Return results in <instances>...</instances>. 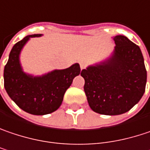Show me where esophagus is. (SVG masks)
<instances>
[{"label": "esophagus", "mask_w": 150, "mask_h": 150, "mask_svg": "<svg viewBox=\"0 0 150 150\" xmlns=\"http://www.w3.org/2000/svg\"><path fill=\"white\" fill-rule=\"evenodd\" d=\"M86 64L85 62H83V61H82V62H81V63H80V67H81V69H85V68H86Z\"/></svg>", "instance_id": "1"}]
</instances>
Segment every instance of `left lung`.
<instances>
[{
	"instance_id": "left-lung-1",
	"label": "left lung",
	"mask_w": 150,
	"mask_h": 150,
	"mask_svg": "<svg viewBox=\"0 0 150 150\" xmlns=\"http://www.w3.org/2000/svg\"><path fill=\"white\" fill-rule=\"evenodd\" d=\"M113 39L115 47L111 56L81 73L90 108L106 115H121L131 110L142 98L147 81L139 47L124 35Z\"/></svg>"
}]
</instances>
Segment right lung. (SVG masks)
Returning a JSON list of instances; mask_svg holds the SVG:
<instances>
[{"instance_id": "add662e5", "label": "right lung", "mask_w": 150, "mask_h": 150, "mask_svg": "<svg viewBox=\"0 0 150 150\" xmlns=\"http://www.w3.org/2000/svg\"><path fill=\"white\" fill-rule=\"evenodd\" d=\"M41 35H27L17 42L10 52L4 69V86L8 96L20 109L35 115L56 111L74 78L81 73L79 64L64 69H54L40 76L23 72L19 60L23 47L30 38Z\"/></svg>"}]
</instances>
